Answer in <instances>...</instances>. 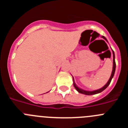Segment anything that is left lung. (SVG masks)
I'll list each match as a JSON object with an SVG mask.
<instances>
[{
	"mask_svg": "<svg viewBox=\"0 0 128 128\" xmlns=\"http://www.w3.org/2000/svg\"><path fill=\"white\" fill-rule=\"evenodd\" d=\"M101 37H102V38H104V39L106 41H107V40H106V38H105L104 36H101ZM112 52H113V57H114V60H113V70H112V74H111L110 78L109 80H108V81L107 82V83H106V84H105V85L102 88H100V89H98V90H94V91H86V90H82V89L80 88H79V87H78L76 84L75 82H74V78H73V81H74V83H73V84H74V86L75 87V88L76 89V90L78 92H80V93H81V94H82L88 95V96H90V95L97 94L100 93V92H102L103 90H104L105 89H106V88L108 86V85L110 84V82H111V81H112V80L113 77H114V74H115V67H116V64H115V54H114V50H112Z\"/></svg>",
	"mask_w": 128,
	"mask_h": 128,
	"instance_id": "left-lung-1",
	"label": "left lung"
}]
</instances>
